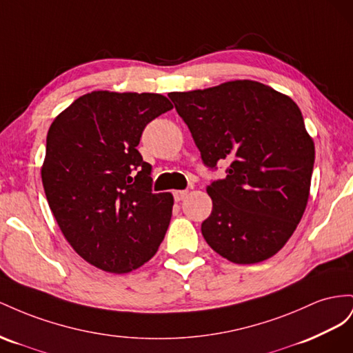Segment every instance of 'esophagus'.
Here are the masks:
<instances>
[{
    "label": "esophagus",
    "mask_w": 353,
    "mask_h": 353,
    "mask_svg": "<svg viewBox=\"0 0 353 353\" xmlns=\"http://www.w3.org/2000/svg\"><path fill=\"white\" fill-rule=\"evenodd\" d=\"M188 194H189V190L188 189H183V190H174L173 192V195H174V199L177 201H183L186 196H188Z\"/></svg>",
    "instance_id": "obj_1"
}]
</instances>
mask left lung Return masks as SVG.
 Returning a JSON list of instances; mask_svg holds the SVG:
<instances>
[{
	"mask_svg": "<svg viewBox=\"0 0 353 353\" xmlns=\"http://www.w3.org/2000/svg\"><path fill=\"white\" fill-rule=\"evenodd\" d=\"M208 168L226 177L207 186L213 210L201 225L207 244L238 265L263 261L285 245L305 213L314 140L288 96L250 79L170 93Z\"/></svg>",
	"mask_w": 353,
	"mask_h": 353,
	"instance_id": "1",
	"label": "left lung"
}]
</instances>
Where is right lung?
<instances>
[{"instance_id": "1", "label": "right lung", "mask_w": 353, "mask_h": 353, "mask_svg": "<svg viewBox=\"0 0 353 353\" xmlns=\"http://www.w3.org/2000/svg\"><path fill=\"white\" fill-rule=\"evenodd\" d=\"M170 109L163 94L92 92L50 125L46 196L66 241L90 265L127 274L163 243L174 199L152 192V167L136 148L145 127Z\"/></svg>"}]
</instances>
